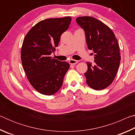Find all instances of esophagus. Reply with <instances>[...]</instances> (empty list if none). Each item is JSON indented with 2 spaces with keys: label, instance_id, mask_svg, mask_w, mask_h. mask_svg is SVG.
Wrapping results in <instances>:
<instances>
[{
  "label": "esophagus",
  "instance_id": "obj_1",
  "mask_svg": "<svg viewBox=\"0 0 135 135\" xmlns=\"http://www.w3.org/2000/svg\"><path fill=\"white\" fill-rule=\"evenodd\" d=\"M77 62H78V61L74 60V59H70V60H69V63L71 65L76 64Z\"/></svg>",
  "mask_w": 135,
  "mask_h": 135
}]
</instances>
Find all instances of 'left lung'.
<instances>
[{
  "instance_id": "obj_1",
  "label": "left lung",
  "mask_w": 135,
  "mask_h": 135,
  "mask_svg": "<svg viewBox=\"0 0 135 135\" xmlns=\"http://www.w3.org/2000/svg\"><path fill=\"white\" fill-rule=\"evenodd\" d=\"M76 21L85 32L88 49L95 54L94 64L87 62L86 83L93 89H104L113 81L120 65L117 39L109 27L95 18L80 17Z\"/></svg>"
}]
</instances>
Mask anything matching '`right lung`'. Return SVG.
Masks as SVG:
<instances>
[{"label": "right lung", "instance_id": "right-lung-1", "mask_svg": "<svg viewBox=\"0 0 135 135\" xmlns=\"http://www.w3.org/2000/svg\"><path fill=\"white\" fill-rule=\"evenodd\" d=\"M71 21L70 17L42 20L24 37L21 52L22 67L31 85L43 95L58 92L70 68L68 62L52 58L50 55L55 51Z\"/></svg>", "mask_w": 135, "mask_h": 135}]
</instances>
